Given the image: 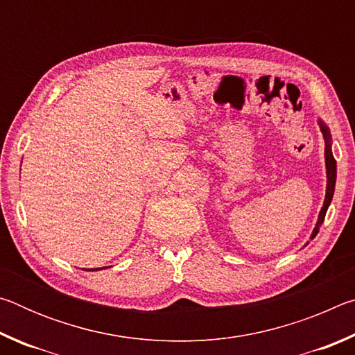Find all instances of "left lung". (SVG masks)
I'll list each match as a JSON object with an SVG mask.
<instances>
[{
  "label": "left lung",
  "mask_w": 355,
  "mask_h": 355,
  "mask_svg": "<svg viewBox=\"0 0 355 355\" xmlns=\"http://www.w3.org/2000/svg\"><path fill=\"white\" fill-rule=\"evenodd\" d=\"M318 125H320V130L324 137V159H326V178H327L326 183L327 184H326V197H324V203L321 207L320 214H318L316 225L313 228V232H311L310 239H313L318 235V232H320V227L324 222V218H326L327 208L330 205V202H332V197L335 192V182H336V161L332 153V136H330V130L327 125L324 123L322 119H318Z\"/></svg>",
  "instance_id": "8db88e82"
}]
</instances>
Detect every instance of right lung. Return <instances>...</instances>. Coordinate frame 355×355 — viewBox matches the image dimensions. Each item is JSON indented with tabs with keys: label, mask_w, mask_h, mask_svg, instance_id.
Listing matches in <instances>:
<instances>
[{
	"label": "right lung",
	"mask_w": 355,
	"mask_h": 355,
	"mask_svg": "<svg viewBox=\"0 0 355 355\" xmlns=\"http://www.w3.org/2000/svg\"><path fill=\"white\" fill-rule=\"evenodd\" d=\"M98 269H106V268H98ZM98 269L97 268H95V269H87V271H98Z\"/></svg>",
	"instance_id": "right-lung-1"
}]
</instances>
